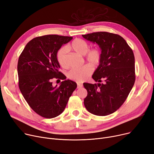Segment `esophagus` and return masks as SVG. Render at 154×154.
I'll return each mask as SVG.
<instances>
[{
	"instance_id": "1",
	"label": "esophagus",
	"mask_w": 154,
	"mask_h": 154,
	"mask_svg": "<svg viewBox=\"0 0 154 154\" xmlns=\"http://www.w3.org/2000/svg\"><path fill=\"white\" fill-rule=\"evenodd\" d=\"M83 87V85L80 84V83H77V88H81Z\"/></svg>"
}]
</instances>
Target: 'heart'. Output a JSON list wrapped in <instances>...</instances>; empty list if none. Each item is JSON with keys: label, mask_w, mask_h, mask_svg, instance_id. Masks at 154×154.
<instances>
[{"label": "heart", "mask_w": 154, "mask_h": 154, "mask_svg": "<svg viewBox=\"0 0 154 154\" xmlns=\"http://www.w3.org/2000/svg\"><path fill=\"white\" fill-rule=\"evenodd\" d=\"M89 44L86 41L82 39H75L68 46L67 48L75 51L80 55H85V60L93 66H96L100 62L101 52L97 48L89 49ZM66 53V51L65 48H63L57 51L56 54L57 61L63 68H66L67 66ZM92 72L93 69L91 66L85 64L79 68L71 69L68 73V77L69 79L77 83H82L90 76Z\"/></svg>", "instance_id": "1"}]
</instances>
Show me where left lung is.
Here are the masks:
<instances>
[{
  "label": "left lung",
  "instance_id": "8db88e82",
  "mask_svg": "<svg viewBox=\"0 0 154 154\" xmlns=\"http://www.w3.org/2000/svg\"><path fill=\"white\" fill-rule=\"evenodd\" d=\"M82 36L88 41L96 42L101 50L100 64L92 76L98 83H83L88 92L84 105L93 115H108L123 105L135 83L133 51L118 34L97 32ZM102 80L104 84L100 83Z\"/></svg>",
  "mask_w": 154,
  "mask_h": 154
}]
</instances>
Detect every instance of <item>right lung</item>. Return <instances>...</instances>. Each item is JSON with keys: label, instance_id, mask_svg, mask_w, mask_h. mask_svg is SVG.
<instances>
[{"label": "right lung", "instance_id": "1", "mask_svg": "<svg viewBox=\"0 0 154 154\" xmlns=\"http://www.w3.org/2000/svg\"><path fill=\"white\" fill-rule=\"evenodd\" d=\"M72 37L46 35L29 41L20 54L17 64L19 87L28 105L39 115L52 119L63 113L77 84L59 71L56 54ZM63 80L53 87V78Z\"/></svg>", "mask_w": 154, "mask_h": 154}]
</instances>
